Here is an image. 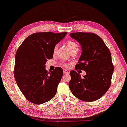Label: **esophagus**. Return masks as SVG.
Wrapping results in <instances>:
<instances>
[{
    "instance_id": "1",
    "label": "esophagus",
    "mask_w": 127,
    "mask_h": 127,
    "mask_svg": "<svg viewBox=\"0 0 127 127\" xmlns=\"http://www.w3.org/2000/svg\"><path fill=\"white\" fill-rule=\"evenodd\" d=\"M63 72H64V74H68L69 73L68 71H67V69H63Z\"/></svg>"
}]
</instances>
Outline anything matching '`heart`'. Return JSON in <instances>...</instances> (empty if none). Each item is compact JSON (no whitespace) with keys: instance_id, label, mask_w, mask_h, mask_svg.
Returning a JSON list of instances; mask_svg holds the SVG:
<instances>
[{"instance_id":"1","label":"heart","mask_w":127,"mask_h":127,"mask_svg":"<svg viewBox=\"0 0 127 127\" xmlns=\"http://www.w3.org/2000/svg\"><path fill=\"white\" fill-rule=\"evenodd\" d=\"M67 46H68V48L69 51L70 52L73 51V50L79 49V46H78V44H76L75 42L73 41H68L67 42ZM57 48H58V45H56L55 46L54 49H53V53L56 52ZM61 65L63 66V67H68L69 66V64L62 63L61 64Z\"/></svg>"}]
</instances>
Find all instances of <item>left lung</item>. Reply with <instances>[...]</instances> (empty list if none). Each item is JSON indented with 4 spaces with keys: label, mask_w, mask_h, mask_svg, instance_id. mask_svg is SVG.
I'll use <instances>...</instances> for the list:
<instances>
[{
    "label": "left lung",
    "mask_w": 127,
    "mask_h": 127,
    "mask_svg": "<svg viewBox=\"0 0 127 127\" xmlns=\"http://www.w3.org/2000/svg\"><path fill=\"white\" fill-rule=\"evenodd\" d=\"M70 36L82 46L75 69L84 70L86 75L81 78L75 71H71L69 89L78 99L96 101L106 93L111 84L114 67L110 51L102 39L93 33H72Z\"/></svg>",
    "instance_id": "left-lung-1"
}]
</instances>
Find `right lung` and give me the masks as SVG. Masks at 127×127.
<instances>
[{
	"label": "right lung",
	"mask_w": 127,
	"mask_h": 127,
	"mask_svg": "<svg viewBox=\"0 0 127 127\" xmlns=\"http://www.w3.org/2000/svg\"><path fill=\"white\" fill-rule=\"evenodd\" d=\"M67 34L48 32L33 33L18 49L14 77L21 92L30 102L42 104L56 95L63 71L58 67L48 73L45 63L47 59L53 58L55 45Z\"/></svg>",
	"instance_id": "add662e5"
}]
</instances>
